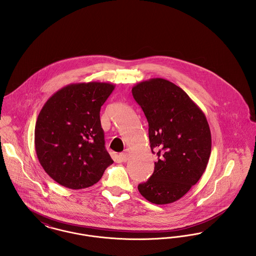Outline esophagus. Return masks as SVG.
<instances>
[{"instance_id": "1", "label": "esophagus", "mask_w": 256, "mask_h": 256, "mask_svg": "<svg viewBox=\"0 0 256 256\" xmlns=\"http://www.w3.org/2000/svg\"><path fill=\"white\" fill-rule=\"evenodd\" d=\"M128 158H130V150L128 149L124 150L122 154H120V160L122 162H126V160H128Z\"/></svg>"}]
</instances>
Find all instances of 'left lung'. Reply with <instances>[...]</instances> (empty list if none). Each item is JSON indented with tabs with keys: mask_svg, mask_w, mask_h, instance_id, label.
Segmentation results:
<instances>
[{
	"mask_svg": "<svg viewBox=\"0 0 256 256\" xmlns=\"http://www.w3.org/2000/svg\"><path fill=\"white\" fill-rule=\"evenodd\" d=\"M132 92L149 124L152 152L158 156L152 175L138 184V190L150 203H173L196 184L207 167L209 124L186 92L168 80L149 79Z\"/></svg>",
	"mask_w": 256,
	"mask_h": 256,
	"instance_id": "left-lung-1",
	"label": "left lung"
}]
</instances>
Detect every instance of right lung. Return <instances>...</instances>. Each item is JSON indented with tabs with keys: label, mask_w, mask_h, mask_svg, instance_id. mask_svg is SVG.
Segmentation results:
<instances>
[{
	"label": "right lung",
	"mask_w": 256,
	"mask_h": 256,
	"mask_svg": "<svg viewBox=\"0 0 256 256\" xmlns=\"http://www.w3.org/2000/svg\"><path fill=\"white\" fill-rule=\"evenodd\" d=\"M114 89L115 85L104 82L70 84L40 110L34 128L36 156L60 186L89 188L113 164L104 146L100 111Z\"/></svg>",
	"instance_id": "1"
}]
</instances>
